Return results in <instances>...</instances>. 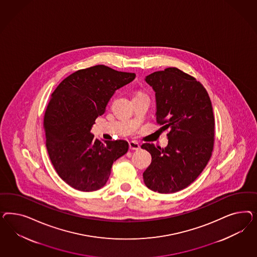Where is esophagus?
I'll return each mask as SVG.
<instances>
[{"mask_svg":"<svg viewBox=\"0 0 257 257\" xmlns=\"http://www.w3.org/2000/svg\"><path fill=\"white\" fill-rule=\"evenodd\" d=\"M129 148H130V150H132V151H138V150L140 149V144L137 141L133 140V141L129 142Z\"/></svg>","mask_w":257,"mask_h":257,"instance_id":"34e87169","label":"esophagus"}]
</instances>
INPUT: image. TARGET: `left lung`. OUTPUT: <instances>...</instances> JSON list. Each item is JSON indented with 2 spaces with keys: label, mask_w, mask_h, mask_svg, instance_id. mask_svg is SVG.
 I'll use <instances>...</instances> for the list:
<instances>
[{
  "label": "left lung",
  "mask_w": 257,
  "mask_h": 257,
  "mask_svg": "<svg viewBox=\"0 0 257 257\" xmlns=\"http://www.w3.org/2000/svg\"><path fill=\"white\" fill-rule=\"evenodd\" d=\"M156 92V120L169 129L167 147L144 143L152 163L143 172L145 185L158 193H174L188 187L210 159L215 119L209 95L194 77L177 68L145 77Z\"/></svg>",
  "instance_id": "obj_1"
}]
</instances>
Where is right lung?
I'll return each instance as SVG.
<instances>
[{"label":"right lung","mask_w":257,"mask_h":257,"mask_svg":"<svg viewBox=\"0 0 257 257\" xmlns=\"http://www.w3.org/2000/svg\"><path fill=\"white\" fill-rule=\"evenodd\" d=\"M135 77L97 65L73 72L52 94L44 116L47 151L57 174L70 187L100 189L113 163L127 153V141L98 140L90 130L116 90Z\"/></svg>","instance_id":"add662e5"}]
</instances>
